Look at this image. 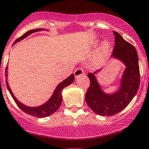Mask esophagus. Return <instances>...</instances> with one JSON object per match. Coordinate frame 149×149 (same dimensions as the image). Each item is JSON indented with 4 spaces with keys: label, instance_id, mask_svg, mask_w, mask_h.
I'll return each instance as SVG.
<instances>
[{
    "label": "esophagus",
    "instance_id": "obj_1",
    "mask_svg": "<svg viewBox=\"0 0 149 149\" xmlns=\"http://www.w3.org/2000/svg\"><path fill=\"white\" fill-rule=\"evenodd\" d=\"M84 74V70L82 68H77L76 70L74 71V76L76 78H78L80 76Z\"/></svg>",
    "mask_w": 149,
    "mask_h": 149
}]
</instances>
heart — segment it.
Returning a JSON list of instances; mask_svg holds the SVG:
<instances>
[{"label":"heart","mask_w":149,"mask_h":149,"mask_svg":"<svg viewBox=\"0 0 149 149\" xmlns=\"http://www.w3.org/2000/svg\"><path fill=\"white\" fill-rule=\"evenodd\" d=\"M109 47V46L108 42H103L101 47L100 48L99 51L97 52V53L94 57V60H93V65L94 67H98V66L103 64V61H105L106 58H107Z\"/></svg>","instance_id":"heart-1"}]
</instances>
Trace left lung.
<instances>
[{"mask_svg":"<svg viewBox=\"0 0 149 149\" xmlns=\"http://www.w3.org/2000/svg\"><path fill=\"white\" fill-rule=\"evenodd\" d=\"M115 46L112 57L121 60L126 66L121 80V87L116 93L108 94L102 91L95 74H88L90 86L85 94V101L99 116H112L123 110L136 94L139 87V58L135 47L127 42L119 33L113 31Z\"/></svg>","mask_w":149,"mask_h":149,"instance_id":"obj_1","label":"left lung"}]
</instances>
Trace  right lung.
<instances>
[{
  "mask_svg": "<svg viewBox=\"0 0 149 149\" xmlns=\"http://www.w3.org/2000/svg\"><path fill=\"white\" fill-rule=\"evenodd\" d=\"M42 30L43 29H42V28H39V29H33L31 30V31H28V32H26V33H24V35H22V37L18 38L17 40L14 42L13 45L15 42H19V41L22 40V39L27 37L28 35H30L31 33H34V32L37 31H42ZM6 76H7V67H6ZM73 81H74V75L71 74L68 78H67L66 79H64L63 82H61L60 84H58V85L56 87L55 91H54L53 94L52 95L51 97H50V99L46 103H45L44 104H42V105L40 106V107H27V106L24 105V104H22V103H20V102L15 98V97L14 96V94H13L12 91H11L10 88L9 87V84L6 80V87L8 88L9 91H10L12 97L13 98L14 101L15 102V103L17 104L18 107H19L23 112L28 114V115H31V116H35V117L45 118L47 117V116H51V115H52L54 112H55L58 109V108L60 107L61 104L62 103V90H63L65 87H67V86L70 85Z\"/></svg>",
  "mask_w": 149,
  "mask_h": 149,
  "instance_id": "obj_1",
  "label": "right lung"
}]
</instances>
